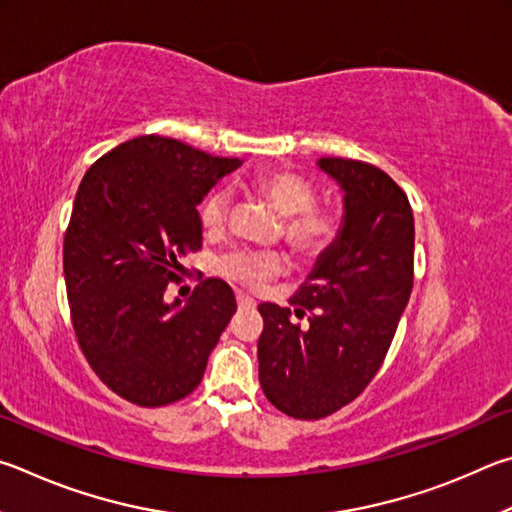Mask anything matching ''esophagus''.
<instances>
[{
    "mask_svg": "<svg viewBox=\"0 0 512 512\" xmlns=\"http://www.w3.org/2000/svg\"><path fill=\"white\" fill-rule=\"evenodd\" d=\"M236 301H238V308L240 310H249V308L256 306V301L251 299V297H247L245 292H236Z\"/></svg>",
    "mask_w": 512,
    "mask_h": 512,
    "instance_id": "obj_1",
    "label": "esophagus"
}]
</instances>
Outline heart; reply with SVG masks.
Masks as SVG:
<instances>
[{
	"label": "heart",
	"mask_w": 512,
	"mask_h": 512,
	"mask_svg": "<svg viewBox=\"0 0 512 512\" xmlns=\"http://www.w3.org/2000/svg\"><path fill=\"white\" fill-rule=\"evenodd\" d=\"M251 186L283 215V236L299 256H317L335 240L339 227L337 218L326 209H317V191L306 177L288 173V170H270V173L256 175ZM229 204V193L222 188H215L204 197L200 204V222L204 231L220 233L224 229L229 218ZM218 267L233 281L258 285L281 274L285 270V261L274 251L236 249L222 256Z\"/></svg>",
	"instance_id": "b5f03b06"
}]
</instances>
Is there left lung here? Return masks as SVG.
<instances>
[{
  "instance_id": "8db88e82",
  "label": "left lung",
  "mask_w": 512,
  "mask_h": 512,
  "mask_svg": "<svg viewBox=\"0 0 512 512\" xmlns=\"http://www.w3.org/2000/svg\"><path fill=\"white\" fill-rule=\"evenodd\" d=\"M344 193L335 240L290 303H261L258 380L272 405L317 420L353 402L380 371L414 288V213L402 188L371 164L321 157Z\"/></svg>"
}]
</instances>
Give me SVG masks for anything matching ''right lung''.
<instances>
[{"mask_svg":"<svg viewBox=\"0 0 512 512\" xmlns=\"http://www.w3.org/2000/svg\"><path fill=\"white\" fill-rule=\"evenodd\" d=\"M240 164L148 134L107 152L78 186L62 249L71 321L94 373L134 405L195 391L236 312L220 279L186 303L164 292L177 258L202 247L197 206Z\"/></svg>","mask_w":512,"mask_h":512,"instance_id":"1","label":"right lung"}]
</instances>
